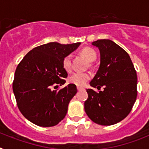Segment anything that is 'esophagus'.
<instances>
[{"label": "esophagus", "instance_id": "obj_1", "mask_svg": "<svg viewBox=\"0 0 149 149\" xmlns=\"http://www.w3.org/2000/svg\"><path fill=\"white\" fill-rule=\"evenodd\" d=\"M77 90H78L79 91H80L84 90V88H81V87H77Z\"/></svg>", "mask_w": 149, "mask_h": 149}]
</instances>
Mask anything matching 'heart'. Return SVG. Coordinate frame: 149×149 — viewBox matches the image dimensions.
I'll return each mask as SVG.
<instances>
[{"label": "heart", "instance_id": "obj_1", "mask_svg": "<svg viewBox=\"0 0 149 149\" xmlns=\"http://www.w3.org/2000/svg\"><path fill=\"white\" fill-rule=\"evenodd\" d=\"M80 55L83 56L88 61H94L97 58V53L95 50L91 47H84L80 50ZM62 67L67 72H70L72 69L71 65V58L70 55H67L62 61ZM91 75L88 73H75L71 75L68 79V81L70 83L76 85V86L82 87L86 84V82L90 79Z\"/></svg>", "mask_w": 149, "mask_h": 149}]
</instances>
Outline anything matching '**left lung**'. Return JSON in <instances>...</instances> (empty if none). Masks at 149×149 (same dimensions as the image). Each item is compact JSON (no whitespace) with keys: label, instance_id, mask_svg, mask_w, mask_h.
<instances>
[{"label":"left lung","instance_id":"8db88e82","mask_svg":"<svg viewBox=\"0 0 149 149\" xmlns=\"http://www.w3.org/2000/svg\"><path fill=\"white\" fill-rule=\"evenodd\" d=\"M92 45L99 49L100 64L90 85L98 91L87 89L85 111L97 125H115L128 116L136 100V72L127 52L113 41L98 40Z\"/></svg>","mask_w":149,"mask_h":149}]
</instances>
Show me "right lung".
I'll return each instance as SVG.
<instances>
[{"label": "right lung", "mask_w": 149, "mask_h": 149, "mask_svg": "<svg viewBox=\"0 0 149 149\" xmlns=\"http://www.w3.org/2000/svg\"><path fill=\"white\" fill-rule=\"evenodd\" d=\"M79 45L43 44L27 53L18 64L13 90L20 112L34 125L52 127L65 117L68 104L77 92L76 86L69 84L56 88L65 83L67 77L62 67L63 58Z\"/></svg>", "instance_id": "1"}]
</instances>
